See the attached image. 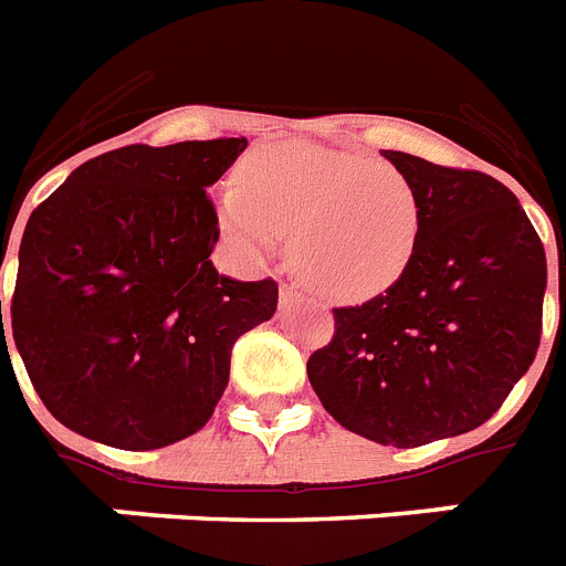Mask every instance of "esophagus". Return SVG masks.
Masks as SVG:
<instances>
[{
  "label": "esophagus",
  "instance_id": "34e87169",
  "mask_svg": "<svg viewBox=\"0 0 566 566\" xmlns=\"http://www.w3.org/2000/svg\"><path fill=\"white\" fill-rule=\"evenodd\" d=\"M298 298H302V293H298L293 284H282V291H279V302H282V307L296 305Z\"/></svg>",
  "mask_w": 566,
  "mask_h": 566
}]
</instances>
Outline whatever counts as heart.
I'll return each mask as SVG.
<instances>
[{
	"instance_id": "obj_1",
	"label": "heart",
	"mask_w": 566,
	"mask_h": 566,
	"mask_svg": "<svg viewBox=\"0 0 566 566\" xmlns=\"http://www.w3.org/2000/svg\"><path fill=\"white\" fill-rule=\"evenodd\" d=\"M220 220L250 255L275 252L293 232V268L314 291L369 298L412 261L421 200L392 163L291 139L247 156L241 182L220 195Z\"/></svg>"
}]
</instances>
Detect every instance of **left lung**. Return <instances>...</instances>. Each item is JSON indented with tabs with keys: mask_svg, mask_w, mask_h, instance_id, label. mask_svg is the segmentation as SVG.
<instances>
[{
	"mask_svg": "<svg viewBox=\"0 0 566 566\" xmlns=\"http://www.w3.org/2000/svg\"><path fill=\"white\" fill-rule=\"evenodd\" d=\"M412 179L421 232L387 291L334 307L307 378L334 421L395 448L485 424L541 343L546 255L500 179L384 150Z\"/></svg>",
	"mask_w": 566,
	"mask_h": 566,
	"instance_id": "left-lung-1",
	"label": "left lung"
}]
</instances>
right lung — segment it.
<instances>
[{"label":"right lung","mask_w":566,"mask_h":566,"mask_svg":"<svg viewBox=\"0 0 566 566\" xmlns=\"http://www.w3.org/2000/svg\"><path fill=\"white\" fill-rule=\"evenodd\" d=\"M243 150V136L124 145L31 211L11 331L60 424L109 448L156 450L209 421L235 339L279 305L273 279L235 282L209 259L220 227L206 188Z\"/></svg>","instance_id":"right-lung-1"}]
</instances>
